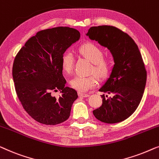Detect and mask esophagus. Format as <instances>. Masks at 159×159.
I'll use <instances>...</instances> for the list:
<instances>
[{"label": "esophagus", "instance_id": "esophagus-1", "mask_svg": "<svg viewBox=\"0 0 159 159\" xmlns=\"http://www.w3.org/2000/svg\"><path fill=\"white\" fill-rule=\"evenodd\" d=\"M79 96L80 97H89V94H88V93H82V92H79Z\"/></svg>", "mask_w": 159, "mask_h": 159}]
</instances>
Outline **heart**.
<instances>
[{
	"label": "heart",
	"mask_w": 159,
	"mask_h": 159,
	"mask_svg": "<svg viewBox=\"0 0 159 159\" xmlns=\"http://www.w3.org/2000/svg\"><path fill=\"white\" fill-rule=\"evenodd\" d=\"M79 52L83 56L93 62L91 72L94 73L99 79H104L111 70V60L104 58V52L99 46L93 43H85L79 48ZM74 55L70 51H67L61 59V66L63 70L67 73H70L74 66ZM97 77L94 75L89 76L77 75L70 80V85L73 89L80 91H87L97 86Z\"/></svg>",
	"instance_id": "1"
}]
</instances>
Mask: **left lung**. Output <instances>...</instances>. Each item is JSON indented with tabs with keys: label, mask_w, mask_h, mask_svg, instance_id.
Masks as SVG:
<instances>
[{
	"label": "left lung",
	"mask_w": 159,
	"mask_h": 159,
	"mask_svg": "<svg viewBox=\"0 0 159 159\" xmlns=\"http://www.w3.org/2000/svg\"><path fill=\"white\" fill-rule=\"evenodd\" d=\"M86 35L108 49L115 62L99 89L104 92L102 104L93 115L108 124L123 121L138 108L146 87L147 73L138 47L127 33L112 26H92Z\"/></svg>",
	"instance_id": "left-lung-1"
}]
</instances>
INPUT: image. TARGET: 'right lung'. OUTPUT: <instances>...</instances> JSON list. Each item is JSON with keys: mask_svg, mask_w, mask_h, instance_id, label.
<instances>
[{"mask_svg": "<svg viewBox=\"0 0 159 159\" xmlns=\"http://www.w3.org/2000/svg\"><path fill=\"white\" fill-rule=\"evenodd\" d=\"M80 36L79 31L66 26L39 31L15 57L12 75L16 92L25 111L39 123L55 125L70 117L78 93L66 86L61 59ZM58 90L61 96L57 99L52 92Z\"/></svg>", "mask_w": 159, "mask_h": 159, "instance_id": "right-lung-1", "label": "right lung"}]
</instances>
